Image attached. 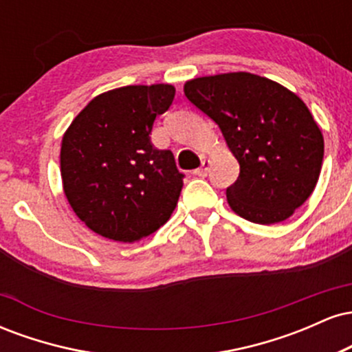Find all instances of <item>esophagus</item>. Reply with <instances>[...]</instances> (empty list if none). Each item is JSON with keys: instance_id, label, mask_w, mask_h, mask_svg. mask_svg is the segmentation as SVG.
Here are the masks:
<instances>
[{"instance_id": "obj_1", "label": "esophagus", "mask_w": 352, "mask_h": 352, "mask_svg": "<svg viewBox=\"0 0 352 352\" xmlns=\"http://www.w3.org/2000/svg\"><path fill=\"white\" fill-rule=\"evenodd\" d=\"M208 167H210V160H207V159H204L201 160V165L199 168H197L195 172V175H199V177H207V173H208Z\"/></svg>"}]
</instances>
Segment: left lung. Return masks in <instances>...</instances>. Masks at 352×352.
<instances>
[{"instance_id": "left-lung-1", "label": "left lung", "mask_w": 352, "mask_h": 352, "mask_svg": "<svg viewBox=\"0 0 352 352\" xmlns=\"http://www.w3.org/2000/svg\"><path fill=\"white\" fill-rule=\"evenodd\" d=\"M193 106L220 127L240 175L227 188L230 208L260 225L285 221L316 187L324 155L308 106L281 84L252 72L185 82Z\"/></svg>"}]
</instances>
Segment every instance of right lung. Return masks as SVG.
<instances>
[{
  "label": "right lung",
  "instance_id": "obj_1",
  "mask_svg": "<svg viewBox=\"0 0 352 352\" xmlns=\"http://www.w3.org/2000/svg\"><path fill=\"white\" fill-rule=\"evenodd\" d=\"M172 84L125 86L96 96L60 142V179L87 228L122 243L157 232L179 201L184 175L153 147V120L170 107Z\"/></svg>",
  "mask_w": 352,
  "mask_h": 352
}]
</instances>
